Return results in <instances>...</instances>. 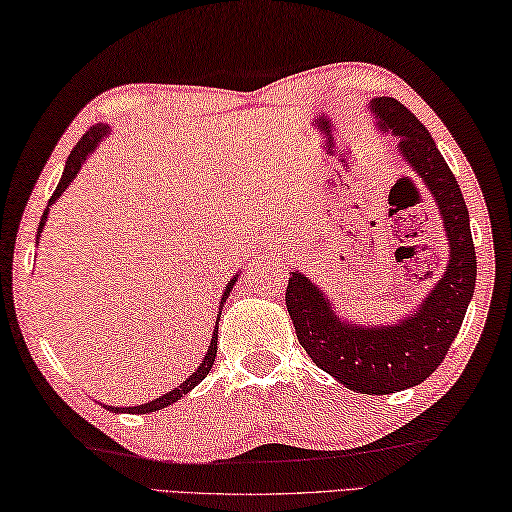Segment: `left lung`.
<instances>
[{"mask_svg":"<svg viewBox=\"0 0 512 512\" xmlns=\"http://www.w3.org/2000/svg\"><path fill=\"white\" fill-rule=\"evenodd\" d=\"M371 110L380 128L400 139V154L440 205L451 252L444 276L420 309L395 327H351L298 271L289 274L285 302L298 342L316 367L358 393L387 395L415 387L440 367L473 298L477 260L462 190L429 130L398 99H373Z\"/></svg>","mask_w":512,"mask_h":512,"instance_id":"obj_1","label":"left lung"}]
</instances>
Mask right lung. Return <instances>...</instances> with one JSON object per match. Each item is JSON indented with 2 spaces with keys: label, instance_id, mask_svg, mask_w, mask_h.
<instances>
[{
  "label": "right lung",
  "instance_id": "right-lung-1",
  "mask_svg": "<svg viewBox=\"0 0 512 512\" xmlns=\"http://www.w3.org/2000/svg\"><path fill=\"white\" fill-rule=\"evenodd\" d=\"M103 134H108V128L103 123H97V125H92V128L83 134L81 137V141L75 145V150L70 152V156H68V161H66V170H64V176H61V181H59V185H57V190H55V194L50 196V201H48V207L57 201V198L61 196V192L66 190V187L72 183V179H75L77 176V172H79V168H81V163L86 161V156L95 150V145L101 141V137ZM48 207L44 210V216H41V221H39V227H37V238H39V234H41V229H44V223H46V218H48ZM236 285V276L229 280L227 283V287H225V294H223V298H221V305L225 302V298L229 296V291H232V287ZM216 342H218V320H216V329H214V336H212V342H210V349H207V353H205V358H203V362H201V367H198L190 378H187L181 387H176V389H172L170 393H165V395H159V398L156 400H152V402H145V404H139V406H128V409H119V406H108L110 411H114V413H152V411H159V409H165V406L168 404H172V402H176V400H181L185 393H190L198 382H201L203 378H207V373L212 371V367H214V360H216Z\"/></svg>",
  "mask_w": 512,
  "mask_h": 512
}]
</instances>
